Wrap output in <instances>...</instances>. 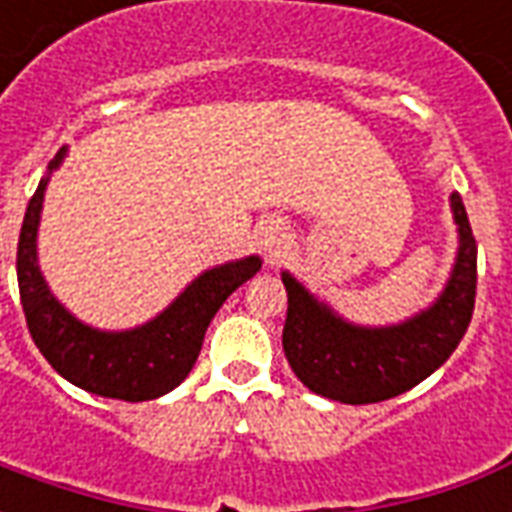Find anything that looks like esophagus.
I'll return each instance as SVG.
<instances>
[{
  "label": "esophagus",
  "instance_id": "esophagus-1",
  "mask_svg": "<svg viewBox=\"0 0 512 512\" xmlns=\"http://www.w3.org/2000/svg\"><path fill=\"white\" fill-rule=\"evenodd\" d=\"M285 235H288L285 233V224L279 222V219H263L255 230L257 249L266 257H274L279 252V246L285 244Z\"/></svg>",
  "mask_w": 512,
  "mask_h": 512
}]
</instances>
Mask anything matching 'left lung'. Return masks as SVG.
Returning a JSON list of instances; mask_svg holds the SVG:
<instances>
[{"label":"left lung","mask_w":512,"mask_h":512,"mask_svg":"<svg viewBox=\"0 0 512 512\" xmlns=\"http://www.w3.org/2000/svg\"><path fill=\"white\" fill-rule=\"evenodd\" d=\"M458 252L450 279L428 310L392 326H359L282 271L288 318L282 348L293 373L315 395L362 406L403 395L436 373L469 329L477 290V244L458 191L450 194Z\"/></svg>","instance_id":"1"}]
</instances>
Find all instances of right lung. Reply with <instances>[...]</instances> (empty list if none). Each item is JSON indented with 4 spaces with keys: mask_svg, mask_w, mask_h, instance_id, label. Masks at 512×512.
<instances>
[{
    "mask_svg": "<svg viewBox=\"0 0 512 512\" xmlns=\"http://www.w3.org/2000/svg\"><path fill=\"white\" fill-rule=\"evenodd\" d=\"M68 156L62 147L51 158L46 178H40L38 191L24 213L18 235V290L27 326L40 354L62 378L84 392L115 400H156L167 395L189 376L202 348V337L213 315L227 296L252 279L263 266L257 255L230 260L224 266L208 268L191 279L178 299L167 310L158 312L142 326L126 332H104L82 323L60 299L51 293L38 266V227L43 211V194L54 169Z\"/></svg>",
    "mask_w": 512,
    "mask_h": 512,
    "instance_id": "right-lung-1",
    "label": "right lung"
}]
</instances>
